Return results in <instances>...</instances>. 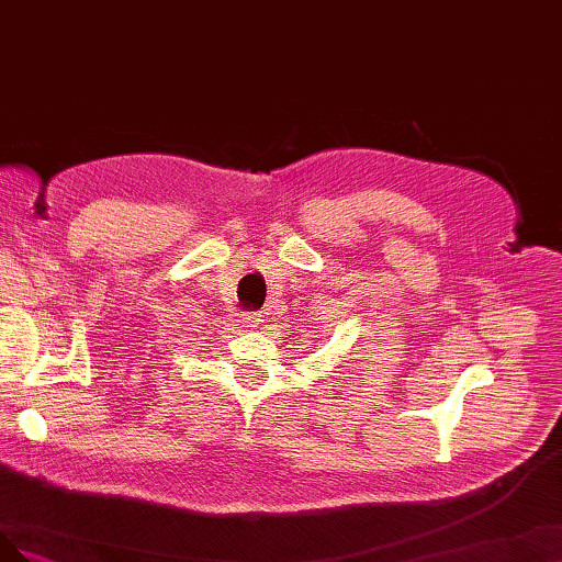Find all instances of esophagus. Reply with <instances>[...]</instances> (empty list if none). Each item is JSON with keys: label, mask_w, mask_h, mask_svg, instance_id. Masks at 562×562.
<instances>
[{"label": "esophagus", "mask_w": 562, "mask_h": 562, "mask_svg": "<svg viewBox=\"0 0 562 562\" xmlns=\"http://www.w3.org/2000/svg\"><path fill=\"white\" fill-rule=\"evenodd\" d=\"M260 314H241V318H239V323L244 325V327H248V330H256V327L260 325Z\"/></svg>", "instance_id": "1"}]
</instances>
